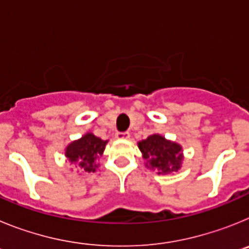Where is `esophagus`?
I'll list each match as a JSON object with an SVG mask.
<instances>
[{
    "label": "esophagus",
    "instance_id": "34e87169",
    "mask_svg": "<svg viewBox=\"0 0 249 249\" xmlns=\"http://www.w3.org/2000/svg\"><path fill=\"white\" fill-rule=\"evenodd\" d=\"M116 138H118V140H128L129 133L128 132H117L116 133Z\"/></svg>",
    "mask_w": 249,
    "mask_h": 249
}]
</instances>
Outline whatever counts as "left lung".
<instances>
[{
    "label": "left lung",
    "instance_id": "left-lung-1",
    "mask_svg": "<svg viewBox=\"0 0 249 249\" xmlns=\"http://www.w3.org/2000/svg\"><path fill=\"white\" fill-rule=\"evenodd\" d=\"M146 166L157 169L158 175H168L181 168L183 156L182 147L176 142L168 141L160 135H151L138 142Z\"/></svg>",
    "mask_w": 249,
    "mask_h": 249
}]
</instances>
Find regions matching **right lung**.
Here are the masks:
<instances>
[{"label":"right lung","mask_w":249,"mask_h":249,"mask_svg":"<svg viewBox=\"0 0 249 249\" xmlns=\"http://www.w3.org/2000/svg\"><path fill=\"white\" fill-rule=\"evenodd\" d=\"M108 141L96 137L93 133H86L80 140L73 141L66 147L65 156L71 163H78L82 172H96L98 164L96 160L103 155Z\"/></svg>","instance_id":"obj_1"}]
</instances>
